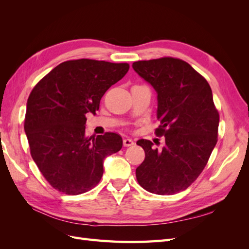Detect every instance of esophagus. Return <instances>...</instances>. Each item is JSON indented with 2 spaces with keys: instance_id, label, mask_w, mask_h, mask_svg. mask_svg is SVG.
I'll use <instances>...</instances> for the list:
<instances>
[{
  "instance_id": "esophagus-1",
  "label": "esophagus",
  "mask_w": 249,
  "mask_h": 249,
  "mask_svg": "<svg viewBox=\"0 0 249 249\" xmlns=\"http://www.w3.org/2000/svg\"><path fill=\"white\" fill-rule=\"evenodd\" d=\"M134 145V141L132 139H129V138H124V146H132Z\"/></svg>"
}]
</instances>
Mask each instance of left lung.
<instances>
[{
  "mask_svg": "<svg viewBox=\"0 0 249 249\" xmlns=\"http://www.w3.org/2000/svg\"><path fill=\"white\" fill-rule=\"evenodd\" d=\"M133 70L157 92L162 149L140 139L145 159L136 169L139 185L150 193L172 195L187 189L208 163L217 143L219 114L207 80L183 60L165 57L137 61Z\"/></svg>",
  "mask_w": 249,
  "mask_h": 249,
  "instance_id": "obj_1",
  "label": "left lung"
}]
</instances>
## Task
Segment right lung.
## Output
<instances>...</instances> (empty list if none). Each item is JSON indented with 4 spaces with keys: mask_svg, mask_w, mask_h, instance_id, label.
I'll return each instance as SVG.
<instances>
[{
    "mask_svg": "<svg viewBox=\"0 0 249 249\" xmlns=\"http://www.w3.org/2000/svg\"><path fill=\"white\" fill-rule=\"evenodd\" d=\"M129 69L127 63L71 60L51 71L30 93L25 117L30 150L56 190L69 195L91 190L103 177L106 157L122 149L118 134L87 137L85 115L95 114L102 96Z\"/></svg>",
    "mask_w": 249,
    "mask_h": 249,
    "instance_id": "obj_1",
    "label": "right lung"
}]
</instances>
